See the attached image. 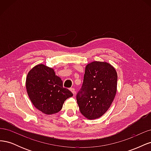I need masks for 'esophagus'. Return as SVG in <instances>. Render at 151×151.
Instances as JSON below:
<instances>
[{
    "mask_svg": "<svg viewBox=\"0 0 151 151\" xmlns=\"http://www.w3.org/2000/svg\"><path fill=\"white\" fill-rule=\"evenodd\" d=\"M70 91L73 93V94L75 95V94H76V91H75V89H74V88H70Z\"/></svg>",
    "mask_w": 151,
    "mask_h": 151,
    "instance_id": "34e87169",
    "label": "esophagus"
}]
</instances>
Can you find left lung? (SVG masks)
<instances>
[{
    "instance_id": "obj_1",
    "label": "left lung",
    "mask_w": 151,
    "mask_h": 151,
    "mask_svg": "<svg viewBox=\"0 0 151 151\" xmlns=\"http://www.w3.org/2000/svg\"><path fill=\"white\" fill-rule=\"evenodd\" d=\"M117 91V72L110 63L93 61L86 66L84 81L77 95L80 111L89 120L102 116L113 101Z\"/></svg>"
}]
</instances>
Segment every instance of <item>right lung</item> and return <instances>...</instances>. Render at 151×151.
Wrapping results in <instances>:
<instances>
[{
    "instance_id": "add662e5",
    "label": "right lung",
    "mask_w": 151,
    "mask_h": 151,
    "mask_svg": "<svg viewBox=\"0 0 151 151\" xmlns=\"http://www.w3.org/2000/svg\"><path fill=\"white\" fill-rule=\"evenodd\" d=\"M26 88L34 106L46 115L60 111L65 100L73 96L63 88V82L53 68L44 64L36 65L29 71Z\"/></svg>"
}]
</instances>
